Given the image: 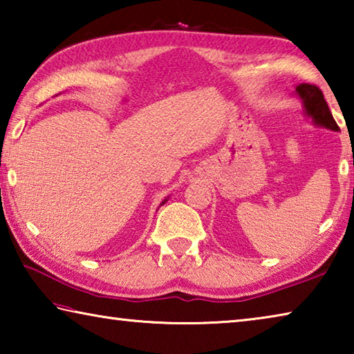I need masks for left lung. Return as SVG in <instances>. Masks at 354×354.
Here are the masks:
<instances>
[{
    "instance_id": "obj_1",
    "label": "left lung",
    "mask_w": 354,
    "mask_h": 354,
    "mask_svg": "<svg viewBox=\"0 0 354 354\" xmlns=\"http://www.w3.org/2000/svg\"><path fill=\"white\" fill-rule=\"evenodd\" d=\"M295 95L299 98V101H301L304 113L313 118L314 124L337 133V123H335V120L333 118V113L329 111L325 97H323L319 87L310 86V84H299L295 88Z\"/></svg>"
}]
</instances>
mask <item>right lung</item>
Returning <instances> with one entry per match:
<instances>
[{"label":"right lung","instance_id":"1","mask_svg":"<svg viewBox=\"0 0 354 354\" xmlns=\"http://www.w3.org/2000/svg\"><path fill=\"white\" fill-rule=\"evenodd\" d=\"M167 200H169V198H165V200H164L162 203H160V206H162V205H164V203H167Z\"/></svg>","mask_w":354,"mask_h":354}]
</instances>
